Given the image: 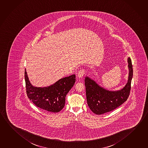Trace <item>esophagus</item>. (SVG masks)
<instances>
[{
    "label": "esophagus",
    "instance_id": "1",
    "mask_svg": "<svg viewBox=\"0 0 148 148\" xmlns=\"http://www.w3.org/2000/svg\"><path fill=\"white\" fill-rule=\"evenodd\" d=\"M86 73V71L84 69H82L78 72V77L79 78H82Z\"/></svg>",
    "mask_w": 148,
    "mask_h": 148
}]
</instances>
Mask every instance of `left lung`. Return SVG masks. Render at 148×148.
I'll return each instance as SVG.
<instances>
[{
	"mask_svg": "<svg viewBox=\"0 0 148 148\" xmlns=\"http://www.w3.org/2000/svg\"><path fill=\"white\" fill-rule=\"evenodd\" d=\"M129 74L127 84L121 90L110 91L98 86L88 77L84 79L87 103L95 114L100 115L111 111L127 100L130 95L133 77V66L130 57L127 59Z\"/></svg>",
	"mask_w": 148,
	"mask_h": 148,
	"instance_id": "8db88e82",
	"label": "left lung"
}]
</instances>
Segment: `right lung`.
<instances>
[{
    "instance_id": "1",
    "label": "right lung",
    "mask_w": 148,
    "mask_h": 148,
    "mask_svg": "<svg viewBox=\"0 0 148 148\" xmlns=\"http://www.w3.org/2000/svg\"><path fill=\"white\" fill-rule=\"evenodd\" d=\"M75 75L59 79L48 87L37 88L31 84L25 69L26 92L28 98L34 105L47 111L56 113L61 111L65 105L66 96L76 81Z\"/></svg>"
}]
</instances>
